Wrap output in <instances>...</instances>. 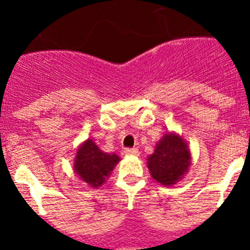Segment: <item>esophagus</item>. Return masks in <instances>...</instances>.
<instances>
[{
    "mask_svg": "<svg viewBox=\"0 0 250 250\" xmlns=\"http://www.w3.org/2000/svg\"><path fill=\"white\" fill-rule=\"evenodd\" d=\"M125 153L128 156H139V151L138 148H125Z\"/></svg>",
    "mask_w": 250,
    "mask_h": 250,
    "instance_id": "esophagus-1",
    "label": "esophagus"
}]
</instances>
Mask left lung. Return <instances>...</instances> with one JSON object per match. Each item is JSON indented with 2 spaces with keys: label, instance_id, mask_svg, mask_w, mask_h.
<instances>
[{
  "label": "left lung",
  "instance_id": "obj_1",
  "mask_svg": "<svg viewBox=\"0 0 250 250\" xmlns=\"http://www.w3.org/2000/svg\"><path fill=\"white\" fill-rule=\"evenodd\" d=\"M190 160V151L185 141L169 133L156 145L155 152L148 157L147 166L155 180L170 186L188 172Z\"/></svg>",
  "mask_w": 250,
  "mask_h": 250
}]
</instances>
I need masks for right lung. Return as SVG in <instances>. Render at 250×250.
Masks as SVG:
<instances>
[{
	"instance_id": "obj_1",
	"label": "right lung",
	"mask_w": 250,
	"mask_h": 250,
	"mask_svg": "<svg viewBox=\"0 0 250 250\" xmlns=\"http://www.w3.org/2000/svg\"><path fill=\"white\" fill-rule=\"evenodd\" d=\"M118 161L120 157L117 155L103 152L92 140L88 139L78 148L75 170L83 181L93 188H98L103 185L105 178L109 176Z\"/></svg>"
}]
</instances>
